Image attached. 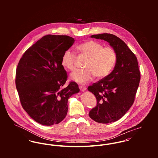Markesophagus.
Masks as SVG:
<instances>
[{"label": "esophagus", "instance_id": "esophagus-1", "mask_svg": "<svg viewBox=\"0 0 158 158\" xmlns=\"http://www.w3.org/2000/svg\"><path fill=\"white\" fill-rule=\"evenodd\" d=\"M80 88V90H81V91H85V90L87 89V88L86 87H84V86H80L79 87Z\"/></svg>", "mask_w": 158, "mask_h": 158}]
</instances>
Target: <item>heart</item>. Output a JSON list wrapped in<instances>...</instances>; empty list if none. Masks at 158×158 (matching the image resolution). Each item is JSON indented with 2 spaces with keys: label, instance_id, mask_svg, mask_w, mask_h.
I'll use <instances>...</instances> for the list:
<instances>
[{
  "label": "heart",
  "instance_id": "1",
  "mask_svg": "<svg viewBox=\"0 0 158 158\" xmlns=\"http://www.w3.org/2000/svg\"><path fill=\"white\" fill-rule=\"evenodd\" d=\"M79 50L88 59L85 69H77L70 78L80 85H85L92 81L95 75L98 78L107 76L113 70L117 61V53L111 47H103L100 43L88 41L78 46ZM64 68L69 70L75 68V55L70 50L64 52L61 60Z\"/></svg>",
  "mask_w": 158,
  "mask_h": 158
}]
</instances>
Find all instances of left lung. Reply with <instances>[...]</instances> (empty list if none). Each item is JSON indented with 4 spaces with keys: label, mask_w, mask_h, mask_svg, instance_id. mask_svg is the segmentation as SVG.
Returning <instances> with one entry per match:
<instances>
[{
    "label": "left lung",
    "mask_w": 158,
    "mask_h": 158,
    "mask_svg": "<svg viewBox=\"0 0 158 158\" xmlns=\"http://www.w3.org/2000/svg\"><path fill=\"white\" fill-rule=\"evenodd\" d=\"M90 37L107 41L117 53L113 71L88 88L97 101L89 117L100 123H112L122 117L134 103L140 79L137 60L128 45L114 35L102 33Z\"/></svg>",
    "instance_id": "8db88e82"
}]
</instances>
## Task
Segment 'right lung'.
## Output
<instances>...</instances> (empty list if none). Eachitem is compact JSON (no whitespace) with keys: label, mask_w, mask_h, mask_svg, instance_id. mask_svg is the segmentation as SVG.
I'll return each mask as SVG.
<instances>
[{"label":"right lung","mask_w":158,"mask_h":158,"mask_svg":"<svg viewBox=\"0 0 158 158\" xmlns=\"http://www.w3.org/2000/svg\"><path fill=\"white\" fill-rule=\"evenodd\" d=\"M74 42L69 36L46 35L26 50L18 63L16 86L21 105L41 125L61 122L68 113L69 98L80 92L73 81L62 88L67 80L62 56Z\"/></svg>","instance_id":"obj_1"}]
</instances>
